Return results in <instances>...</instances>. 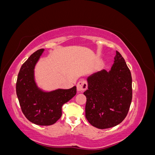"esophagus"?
<instances>
[{
    "label": "esophagus",
    "instance_id": "esophagus-1",
    "mask_svg": "<svg viewBox=\"0 0 155 155\" xmlns=\"http://www.w3.org/2000/svg\"><path fill=\"white\" fill-rule=\"evenodd\" d=\"M87 87V83L85 80L81 79L78 82L77 84V90L80 92L85 91Z\"/></svg>",
    "mask_w": 155,
    "mask_h": 155
}]
</instances>
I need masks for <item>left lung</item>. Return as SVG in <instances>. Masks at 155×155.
<instances>
[{
    "label": "left lung",
    "mask_w": 155,
    "mask_h": 155,
    "mask_svg": "<svg viewBox=\"0 0 155 155\" xmlns=\"http://www.w3.org/2000/svg\"><path fill=\"white\" fill-rule=\"evenodd\" d=\"M85 117L99 129L115 127L125 118L132 100L131 71L116 51L110 70L99 71L87 78Z\"/></svg>",
    "instance_id": "obj_1"
}]
</instances>
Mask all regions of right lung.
<instances>
[{
    "label": "right lung",
    "instance_id": "right-lung-1",
    "mask_svg": "<svg viewBox=\"0 0 155 155\" xmlns=\"http://www.w3.org/2000/svg\"><path fill=\"white\" fill-rule=\"evenodd\" d=\"M44 51L41 48L34 52L22 64L18 72L16 91L23 114L38 125H51L62 115V107L77 93V87L58 89L45 92L36 85L34 80L35 65Z\"/></svg>",
    "mask_w": 155,
    "mask_h": 155
}]
</instances>
